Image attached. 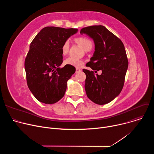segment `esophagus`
I'll return each mask as SVG.
<instances>
[{
	"label": "esophagus",
	"mask_w": 154,
	"mask_h": 154,
	"mask_svg": "<svg viewBox=\"0 0 154 154\" xmlns=\"http://www.w3.org/2000/svg\"><path fill=\"white\" fill-rule=\"evenodd\" d=\"M82 70L80 69H79V68H76V69H75V72L76 73H77V72H80Z\"/></svg>",
	"instance_id": "1"
}]
</instances>
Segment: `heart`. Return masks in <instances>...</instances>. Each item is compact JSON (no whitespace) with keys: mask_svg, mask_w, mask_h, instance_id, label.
I'll return each mask as SVG.
<instances>
[{"mask_svg":"<svg viewBox=\"0 0 154 154\" xmlns=\"http://www.w3.org/2000/svg\"><path fill=\"white\" fill-rule=\"evenodd\" d=\"M76 41L80 45L85 51H86L90 47H92L93 43L88 38L85 37H80L76 39ZM69 41L66 40L63 43V45L61 47V52L63 55H66L68 54L69 49ZM83 61L82 60L72 58V57H68L66 59H65L64 61V64L65 65H69L72 66L74 67H80L83 64Z\"/></svg>","mask_w":154,"mask_h":154,"instance_id":"1","label":"heart"}]
</instances>
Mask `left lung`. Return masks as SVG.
<instances>
[{"label":"left lung","mask_w":154,"mask_h":154,"mask_svg":"<svg viewBox=\"0 0 154 154\" xmlns=\"http://www.w3.org/2000/svg\"><path fill=\"white\" fill-rule=\"evenodd\" d=\"M80 33L92 38L95 51L86 66L101 70L100 75L83 69L86 78L85 89L91 101L104 105L119 96L124 83L128 62L122 42L103 26H92L81 29Z\"/></svg>","instance_id":"obj_1"}]
</instances>
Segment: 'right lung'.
I'll return each instance as SVG.
<instances>
[{
  "label": "right lung",
  "mask_w": 154,
  "mask_h": 154,
  "mask_svg": "<svg viewBox=\"0 0 154 154\" xmlns=\"http://www.w3.org/2000/svg\"><path fill=\"white\" fill-rule=\"evenodd\" d=\"M77 29L57 27L43 28L34 38L25 60L29 90L41 102L52 104L60 100L66 90L67 82L75 68L63 63L61 47Z\"/></svg>",
  "instance_id": "1"
}]
</instances>
